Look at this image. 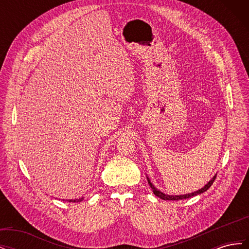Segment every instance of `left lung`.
I'll list each match as a JSON object with an SVG mask.
<instances>
[{"label":"left lung","mask_w":249,"mask_h":249,"mask_svg":"<svg viewBox=\"0 0 249 249\" xmlns=\"http://www.w3.org/2000/svg\"><path fill=\"white\" fill-rule=\"evenodd\" d=\"M215 178H216V176L210 180V182L203 187V188H201V189H199V190H197V191H195V192H192V193H188V194H185V195H167V194H164L163 192H161L160 190H158L157 188L150 183V180H149V178H147V182H148V184H149V186H150V188H152L153 189V192H154V194L156 195V196H158V197H160L161 199H164V200H179V199H186V198H190V197H192V196H195V195H198V194H200V193H203L205 191H207L209 188L212 186V184L214 183V180H215Z\"/></svg>","instance_id":"left-lung-1"}]
</instances>
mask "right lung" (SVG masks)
<instances>
[{
  "label": "right lung",
  "instance_id": "add662e5",
  "mask_svg": "<svg viewBox=\"0 0 249 249\" xmlns=\"http://www.w3.org/2000/svg\"><path fill=\"white\" fill-rule=\"evenodd\" d=\"M83 199H84V198L81 197V198H78V199H70L69 201H71V202H79V201H82Z\"/></svg>",
  "mask_w": 249,
  "mask_h": 249
}]
</instances>
